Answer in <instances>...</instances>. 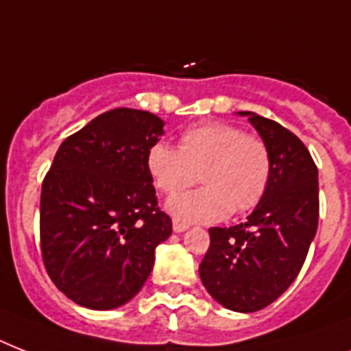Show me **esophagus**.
<instances>
[{
    "label": "esophagus",
    "instance_id": "1",
    "mask_svg": "<svg viewBox=\"0 0 351 351\" xmlns=\"http://www.w3.org/2000/svg\"><path fill=\"white\" fill-rule=\"evenodd\" d=\"M187 228H189V226L184 224V222H178V220H175V222H173V231H175V233H184Z\"/></svg>",
    "mask_w": 351,
    "mask_h": 351
}]
</instances>
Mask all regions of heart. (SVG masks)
Wrapping results in <instances>:
<instances>
[{"mask_svg": "<svg viewBox=\"0 0 351 351\" xmlns=\"http://www.w3.org/2000/svg\"><path fill=\"white\" fill-rule=\"evenodd\" d=\"M145 165L156 189L165 195L191 186L198 173L204 187L176 195L167 202V211L187 224H215L228 219L231 211L255 209L273 175L267 143L226 121L187 127L178 138V147L153 143Z\"/></svg>", "mask_w": 351, "mask_h": 351, "instance_id": "heart-1", "label": "heart"}]
</instances>
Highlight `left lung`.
<instances>
[{
  "instance_id": "left-lung-1",
  "label": "left lung",
  "mask_w": 351,
  "mask_h": 351,
  "mask_svg": "<svg viewBox=\"0 0 351 351\" xmlns=\"http://www.w3.org/2000/svg\"><path fill=\"white\" fill-rule=\"evenodd\" d=\"M239 114L247 117L271 151V182L247 222L209 230L198 273L219 304L251 313L277 300L304 264L319 224V171L286 127L256 112Z\"/></svg>"
}]
</instances>
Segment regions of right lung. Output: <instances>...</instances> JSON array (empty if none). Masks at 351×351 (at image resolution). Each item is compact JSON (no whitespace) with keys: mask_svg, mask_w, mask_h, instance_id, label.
Here are the masks:
<instances>
[{"mask_svg":"<svg viewBox=\"0 0 351 351\" xmlns=\"http://www.w3.org/2000/svg\"><path fill=\"white\" fill-rule=\"evenodd\" d=\"M164 120L112 109L63 140L41 186V256L76 304L112 310L147 280L173 224L156 202L145 156Z\"/></svg>","mask_w":351,"mask_h":351,"instance_id":"add662e5","label":"right lung"}]
</instances>
